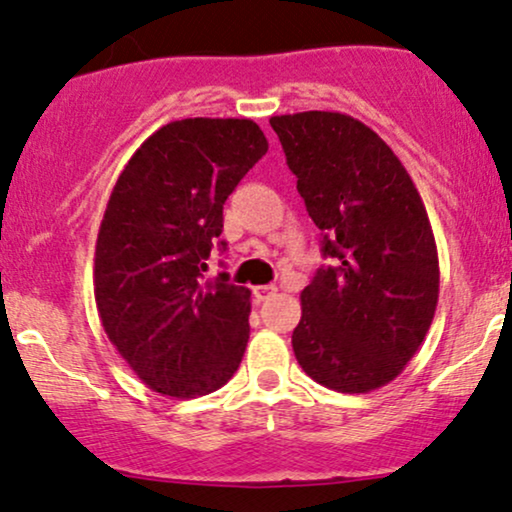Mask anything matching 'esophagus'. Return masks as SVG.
Returning a JSON list of instances; mask_svg holds the SVG:
<instances>
[{
	"label": "esophagus",
	"instance_id": "34e87169",
	"mask_svg": "<svg viewBox=\"0 0 512 512\" xmlns=\"http://www.w3.org/2000/svg\"><path fill=\"white\" fill-rule=\"evenodd\" d=\"M276 291L279 289H276L274 284H262V286H255V289H252V296H255V301H267V298H272Z\"/></svg>",
	"mask_w": 512,
	"mask_h": 512
}]
</instances>
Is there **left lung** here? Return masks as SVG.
<instances>
[{"label": "left lung", "instance_id": "8db88e82", "mask_svg": "<svg viewBox=\"0 0 512 512\" xmlns=\"http://www.w3.org/2000/svg\"><path fill=\"white\" fill-rule=\"evenodd\" d=\"M269 125L332 260L301 293L293 354L330 390H378L436 315L438 250L424 202L395 151L351 115L308 110Z\"/></svg>", "mask_w": 512, "mask_h": 512}]
</instances>
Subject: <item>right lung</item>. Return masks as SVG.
<instances>
[{
    "instance_id": "right-lung-1",
    "label": "right lung",
    "mask_w": 512,
    "mask_h": 512,
    "mask_svg": "<svg viewBox=\"0 0 512 512\" xmlns=\"http://www.w3.org/2000/svg\"><path fill=\"white\" fill-rule=\"evenodd\" d=\"M267 149L252 120L187 117L156 129L115 182L96 240L98 315L161 395H209L243 361L250 291L204 272L223 204Z\"/></svg>"
}]
</instances>
